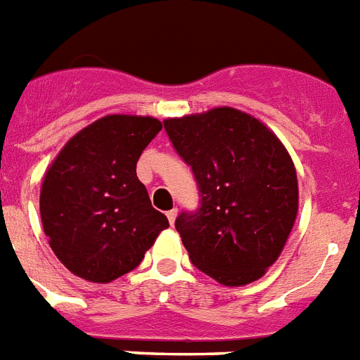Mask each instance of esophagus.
<instances>
[{"instance_id":"1","label":"esophagus","mask_w":360,"mask_h":360,"mask_svg":"<svg viewBox=\"0 0 360 360\" xmlns=\"http://www.w3.org/2000/svg\"><path fill=\"white\" fill-rule=\"evenodd\" d=\"M166 216H168V221H170L172 226H174V221H175V216H177V209H172L166 212Z\"/></svg>"}]
</instances>
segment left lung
<instances>
[{"label": "left lung", "mask_w": 360, "mask_h": 360, "mask_svg": "<svg viewBox=\"0 0 360 360\" xmlns=\"http://www.w3.org/2000/svg\"><path fill=\"white\" fill-rule=\"evenodd\" d=\"M165 129L198 183L200 207L175 220L192 264L226 286L257 281L296 221L288 151L264 124L231 107L165 120Z\"/></svg>", "instance_id": "left-lung-1"}]
</instances>
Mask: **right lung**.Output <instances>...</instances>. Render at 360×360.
Here are the masks:
<instances>
[{
    "instance_id": "right-lung-1",
    "label": "right lung",
    "mask_w": 360,
    "mask_h": 360,
    "mask_svg": "<svg viewBox=\"0 0 360 360\" xmlns=\"http://www.w3.org/2000/svg\"><path fill=\"white\" fill-rule=\"evenodd\" d=\"M160 129L150 116L110 114L70 139L49 166L40 190L44 233L75 276L114 281L170 226L136 177L140 155Z\"/></svg>"
}]
</instances>
